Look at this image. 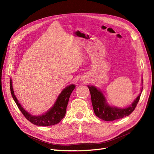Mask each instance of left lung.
Returning <instances> with one entry per match:
<instances>
[{
	"label": "left lung",
	"mask_w": 154,
	"mask_h": 154,
	"mask_svg": "<svg viewBox=\"0 0 154 154\" xmlns=\"http://www.w3.org/2000/svg\"><path fill=\"white\" fill-rule=\"evenodd\" d=\"M88 87L91 92L92 105L95 114L99 118L106 122H112L129 116L136 109L141 96L140 94L133 102L132 105L127 108L119 109L117 107L110 106L107 104L103 94L95 87L88 86Z\"/></svg>",
	"instance_id": "obj_1"
}]
</instances>
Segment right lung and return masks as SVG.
Returning a JSON list of instances; mask_svg holds the SVG:
<instances>
[{
    "label": "right lung",
    "instance_id": "obj_1",
    "mask_svg": "<svg viewBox=\"0 0 154 154\" xmlns=\"http://www.w3.org/2000/svg\"><path fill=\"white\" fill-rule=\"evenodd\" d=\"M74 88H75V86L74 85H70L66 88H64L61 94L58 96L57 101L52 108L43 115L35 116L27 112L18 103L17 97L14 94L12 82L11 80H10L11 94L18 109L21 111L24 116H25V118L29 121L31 123L38 126H42V127H46V126H51L57 124L64 118L65 115H66L67 106L70 96H71Z\"/></svg>",
    "mask_w": 154,
    "mask_h": 154
}]
</instances>
